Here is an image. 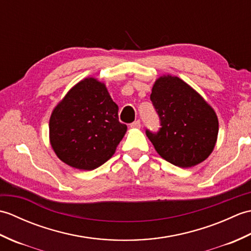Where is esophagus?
<instances>
[{"instance_id":"esophagus-1","label":"esophagus","mask_w":251,"mask_h":251,"mask_svg":"<svg viewBox=\"0 0 251 251\" xmlns=\"http://www.w3.org/2000/svg\"><path fill=\"white\" fill-rule=\"evenodd\" d=\"M141 127V123L140 121H135L134 123L130 124V128H140Z\"/></svg>"}]
</instances>
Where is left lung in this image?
Masks as SVG:
<instances>
[{
  "label": "left lung",
  "instance_id": "obj_1",
  "mask_svg": "<svg viewBox=\"0 0 251 251\" xmlns=\"http://www.w3.org/2000/svg\"><path fill=\"white\" fill-rule=\"evenodd\" d=\"M150 99L161 128L157 132L147 129L146 134L159 155L182 168L205 161L219 130L214 109L190 85L172 75L156 79Z\"/></svg>",
  "mask_w": 251,
  "mask_h": 251
}]
</instances>
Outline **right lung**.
I'll use <instances>...</instances> for the list:
<instances>
[{"label":"right lung","mask_w":251,"mask_h":251,"mask_svg":"<svg viewBox=\"0 0 251 251\" xmlns=\"http://www.w3.org/2000/svg\"><path fill=\"white\" fill-rule=\"evenodd\" d=\"M105 85L94 77L73 86L52 111L50 140L56 155L69 166L93 170L115 153L127 126Z\"/></svg>","instance_id":"add662e5"}]
</instances>
